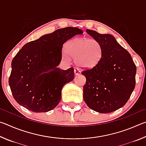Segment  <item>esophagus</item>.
Segmentation results:
<instances>
[{
	"label": "esophagus",
	"mask_w": 146,
	"mask_h": 146,
	"mask_svg": "<svg viewBox=\"0 0 146 146\" xmlns=\"http://www.w3.org/2000/svg\"><path fill=\"white\" fill-rule=\"evenodd\" d=\"M74 71H75V74L76 75H79V74H80V70H79V69L77 68H75V70H74Z\"/></svg>",
	"instance_id": "34e87169"
}]
</instances>
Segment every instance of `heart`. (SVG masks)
<instances>
[{
    "mask_svg": "<svg viewBox=\"0 0 146 146\" xmlns=\"http://www.w3.org/2000/svg\"><path fill=\"white\" fill-rule=\"evenodd\" d=\"M66 53L75 59L76 64L82 68H91L100 60L102 56L101 44L95 39L76 38L67 42L64 48ZM67 58V56L64 55Z\"/></svg>",
    "mask_w": 146,
    "mask_h": 146,
    "instance_id": "heart-1",
    "label": "heart"
}]
</instances>
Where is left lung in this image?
I'll use <instances>...</instances> for the list:
<instances>
[{"label":"left lung","mask_w":146,"mask_h":146,"mask_svg":"<svg viewBox=\"0 0 146 146\" xmlns=\"http://www.w3.org/2000/svg\"><path fill=\"white\" fill-rule=\"evenodd\" d=\"M87 33L98 40L102 48L98 63L86 68L83 98L89 108L101 113H111L123 107L135 87L137 68L129 53L110 34L90 29Z\"/></svg>","instance_id":"obj_1"}]
</instances>
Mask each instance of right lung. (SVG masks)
Masks as SVG:
<instances>
[{
	"label": "right lung",
	"instance_id": "right-lung-1",
	"mask_svg": "<svg viewBox=\"0 0 146 146\" xmlns=\"http://www.w3.org/2000/svg\"><path fill=\"white\" fill-rule=\"evenodd\" d=\"M78 28L56 29L26 44L11 62L9 85L17 103L35 113L48 112L58 104L63 86L74 78V69L57 68L63 44L82 35Z\"/></svg>",
	"mask_w": 146,
	"mask_h": 146
}]
</instances>
